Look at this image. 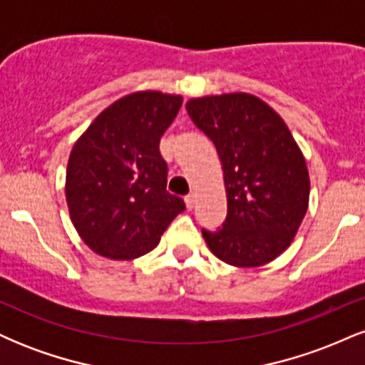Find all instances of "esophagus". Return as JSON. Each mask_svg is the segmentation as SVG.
<instances>
[{"mask_svg": "<svg viewBox=\"0 0 365 365\" xmlns=\"http://www.w3.org/2000/svg\"><path fill=\"white\" fill-rule=\"evenodd\" d=\"M194 204H195V197L192 194L187 195L185 197V206H187L188 211H192V209H194Z\"/></svg>", "mask_w": 365, "mask_h": 365, "instance_id": "obj_1", "label": "esophagus"}]
</instances>
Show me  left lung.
I'll return each mask as SVG.
<instances>
[{
	"label": "left lung",
	"instance_id": "obj_1",
	"mask_svg": "<svg viewBox=\"0 0 365 365\" xmlns=\"http://www.w3.org/2000/svg\"><path fill=\"white\" fill-rule=\"evenodd\" d=\"M185 108L223 166L228 215L217 232L202 230L207 247L230 266L274 261L297 235L311 190L304 154L287 123L245 92L190 99Z\"/></svg>",
	"mask_w": 365,
	"mask_h": 365
}]
</instances>
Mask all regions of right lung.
<instances>
[{"instance_id": "1", "label": "right lung", "mask_w": 365, "mask_h": 365, "mask_svg": "<svg viewBox=\"0 0 365 365\" xmlns=\"http://www.w3.org/2000/svg\"><path fill=\"white\" fill-rule=\"evenodd\" d=\"M182 96L142 91L108 106L75 142L65 195L77 233L96 254L130 261L150 252L185 202L166 190L159 140Z\"/></svg>"}]
</instances>
